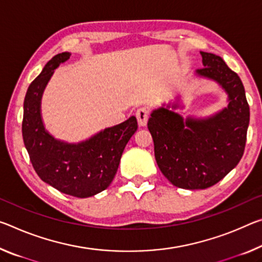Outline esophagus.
<instances>
[{
	"label": "esophagus",
	"instance_id": "esophagus-1",
	"mask_svg": "<svg viewBox=\"0 0 262 262\" xmlns=\"http://www.w3.org/2000/svg\"><path fill=\"white\" fill-rule=\"evenodd\" d=\"M149 115H150V112L146 107H141V108L136 111V118H138V122L140 126H146Z\"/></svg>",
	"mask_w": 262,
	"mask_h": 262
}]
</instances>
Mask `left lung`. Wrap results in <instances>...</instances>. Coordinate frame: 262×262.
<instances>
[{
  "label": "left lung",
  "instance_id": "8db88e82",
  "mask_svg": "<svg viewBox=\"0 0 262 262\" xmlns=\"http://www.w3.org/2000/svg\"><path fill=\"white\" fill-rule=\"evenodd\" d=\"M197 73L218 81L228 93L227 108L206 120L183 119L160 108L148 120L155 159L168 181L182 189H206L223 180L244 155L250 106L242 80L221 57L201 52Z\"/></svg>",
  "mask_w": 262,
  "mask_h": 262
}]
</instances>
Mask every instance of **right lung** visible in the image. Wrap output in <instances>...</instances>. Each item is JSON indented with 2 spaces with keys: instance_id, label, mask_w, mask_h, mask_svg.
<instances>
[{
  "instance_id": "1",
  "label": "right lung",
  "mask_w": 262,
  "mask_h": 262,
  "mask_svg": "<svg viewBox=\"0 0 262 262\" xmlns=\"http://www.w3.org/2000/svg\"><path fill=\"white\" fill-rule=\"evenodd\" d=\"M71 53H58L37 77L24 99L22 135L37 175L60 192L86 198L110 186L118 171L123 149L138 129L135 116L107 128L79 144L57 141L44 129L40 119V98L52 71Z\"/></svg>"
}]
</instances>
